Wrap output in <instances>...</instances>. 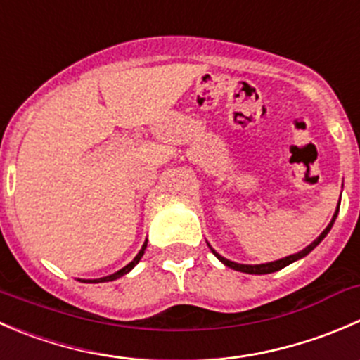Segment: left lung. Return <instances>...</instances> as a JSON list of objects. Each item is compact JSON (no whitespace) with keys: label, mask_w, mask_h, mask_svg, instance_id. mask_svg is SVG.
Returning a JSON list of instances; mask_svg holds the SVG:
<instances>
[{"label":"left lung","mask_w":360,"mask_h":360,"mask_svg":"<svg viewBox=\"0 0 360 360\" xmlns=\"http://www.w3.org/2000/svg\"><path fill=\"white\" fill-rule=\"evenodd\" d=\"M340 202H341V197H340ZM338 212H340V204H338L336 211H334L333 219H330L329 225L326 226V230H323V232L320 233V236L316 237V239L313 240L311 244H308V246H306L304 250L297 251V253H294V255H288V257H285V258H280V260L267 262V264H255V265H251V264H237V262H232V260H229V258L221 257V255H219L218 251L212 250L211 244H209V243L207 244H209V248H211L212 253H214V257L218 258V260L221 262V264H225L226 267L233 269V271H240V273H246V274H271V273H276V271H280V269L287 267V265L294 264L295 260H301V258H304L308 253H311V251L315 250V248L319 246L320 243H322L323 237H326L327 233H329V230L333 229L334 221H336V218H338Z\"/></svg>","instance_id":"left-lung-1"}]
</instances>
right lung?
Masks as SVG:
<instances>
[{
	"instance_id": "right-lung-1",
	"label": "right lung",
	"mask_w": 360,
	"mask_h": 360,
	"mask_svg": "<svg viewBox=\"0 0 360 360\" xmlns=\"http://www.w3.org/2000/svg\"><path fill=\"white\" fill-rule=\"evenodd\" d=\"M146 246H148V239H146V243L142 244V250L139 251V253H137V257H135L134 260L130 262V264H128V265H124L123 269H120V271H117V273H114V274H109V276H105V278H98V280H79V281H89V283H103V281H114V280H117V278L124 276V274H128V273H130L131 269H134L135 265H137L139 262H141L142 255H144V251H146Z\"/></svg>"
}]
</instances>
